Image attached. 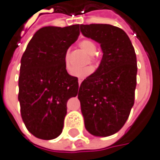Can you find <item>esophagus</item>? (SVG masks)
Segmentation results:
<instances>
[{"instance_id": "esophagus-1", "label": "esophagus", "mask_w": 160, "mask_h": 160, "mask_svg": "<svg viewBox=\"0 0 160 160\" xmlns=\"http://www.w3.org/2000/svg\"><path fill=\"white\" fill-rule=\"evenodd\" d=\"M82 81H83V80H82L81 78H79V79H78V84H79V86H80V84H81V83H82Z\"/></svg>"}]
</instances>
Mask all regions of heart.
I'll list each match as a JSON object with an SVG mask.
<instances>
[{
    "instance_id": "1",
    "label": "heart",
    "mask_w": 160,
    "mask_h": 160,
    "mask_svg": "<svg viewBox=\"0 0 160 160\" xmlns=\"http://www.w3.org/2000/svg\"><path fill=\"white\" fill-rule=\"evenodd\" d=\"M80 48L84 50V52L87 53L90 56V59L93 63H96L97 58L94 57V53L96 52V45L94 44V42H92L90 39H84L80 42ZM64 67L67 72H70L71 71V65L69 63V58H68V53H66L64 56ZM93 72V68L92 67H86L84 68H80V69H76L72 72V75L76 77H81V78H84L86 76H90Z\"/></svg>"
}]
</instances>
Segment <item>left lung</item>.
<instances>
[{
  "instance_id": "8db88e82",
  "label": "left lung",
  "mask_w": 160,
  "mask_h": 160,
  "mask_svg": "<svg viewBox=\"0 0 160 160\" xmlns=\"http://www.w3.org/2000/svg\"><path fill=\"white\" fill-rule=\"evenodd\" d=\"M84 37L98 42L102 50L100 66L79 87L78 99L84 126L94 136L118 132L134 104L137 58L128 35L109 24L80 25Z\"/></svg>"
}]
</instances>
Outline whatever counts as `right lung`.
Segmentation results:
<instances>
[{
    "mask_svg": "<svg viewBox=\"0 0 160 160\" xmlns=\"http://www.w3.org/2000/svg\"><path fill=\"white\" fill-rule=\"evenodd\" d=\"M79 34V24L41 28L22 55L18 96L20 113L28 132L38 139L59 136L67 102L77 95L78 79L66 71L64 56Z\"/></svg>",
    "mask_w": 160,
    "mask_h": 160,
    "instance_id": "1",
    "label": "right lung"
}]
</instances>
